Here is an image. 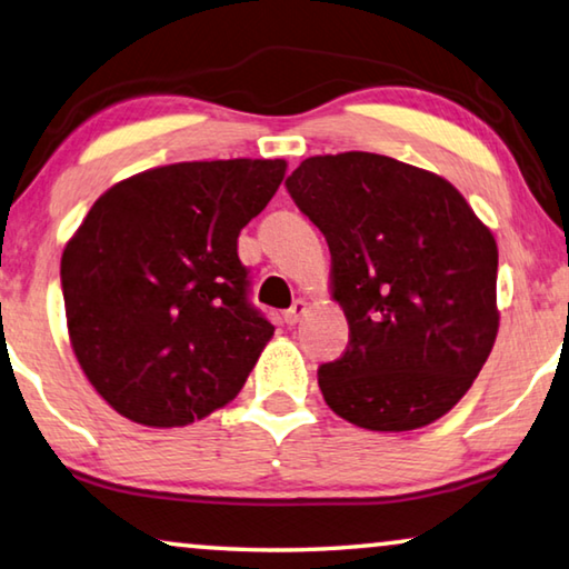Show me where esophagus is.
Here are the masks:
<instances>
[{"mask_svg":"<svg viewBox=\"0 0 569 569\" xmlns=\"http://www.w3.org/2000/svg\"><path fill=\"white\" fill-rule=\"evenodd\" d=\"M309 309H311V306L309 303H306L303 299H299V301H293V306H291V309H288L286 311V323H288V327H296V323H299L303 317H306V313H309Z\"/></svg>","mask_w":569,"mask_h":569,"instance_id":"esophagus-1","label":"esophagus"}]
</instances>
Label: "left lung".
Returning a JSON list of instances; mask_svg holds the SVG:
<instances>
[{
  "instance_id": "obj_1",
  "label": "left lung",
  "mask_w": 569,
  "mask_h": 569,
  "mask_svg": "<svg viewBox=\"0 0 569 569\" xmlns=\"http://www.w3.org/2000/svg\"><path fill=\"white\" fill-rule=\"evenodd\" d=\"M286 187L329 242V291L349 323L345 355L319 367L323 400L380 432L443 418L499 331L489 224L436 171L369 151L303 159Z\"/></svg>"
}]
</instances>
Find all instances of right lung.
Wrapping results in <instances>:
<instances>
[{
	"mask_svg": "<svg viewBox=\"0 0 569 569\" xmlns=\"http://www.w3.org/2000/svg\"><path fill=\"white\" fill-rule=\"evenodd\" d=\"M283 159L179 161L98 197L60 260L70 347L131 422L182 428L246 385L273 327L246 299L238 236Z\"/></svg>",
	"mask_w": 569,
	"mask_h": 569,
	"instance_id": "right-lung-1",
	"label": "right lung"
}]
</instances>
